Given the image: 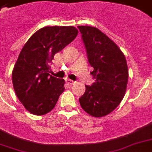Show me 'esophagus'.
<instances>
[{"label": "esophagus", "instance_id": "1", "mask_svg": "<svg viewBox=\"0 0 152 152\" xmlns=\"http://www.w3.org/2000/svg\"><path fill=\"white\" fill-rule=\"evenodd\" d=\"M66 83L69 86H72V85H73L74 84V81L71 80H66Z\"/></svg>", "mask_w": 152, "mask_h": 152}]
</instances>
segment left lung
I'll list each match as a JSON object with an SVG mask.
<instances>
[{
	"label": "left lung",
	"instance_id": "obj_1",
	"mask_svg": "<svg viewBox=\"0 0 152 152\" xmlns=\"http://www.w3.org/2000/svg\"><path fill=\"white\" fill-rule=\"evenodd\" d=\"M85 46L88 61L93 67L91 74L95 79L91 86L85 85L79 99L86 113L95 118L107 115L125 96L129 69L124 53L108 36L96 27L78 26Z\"/></svg>",
	"mask_w": 152,
	"mask_h": 152
}]
</instances>
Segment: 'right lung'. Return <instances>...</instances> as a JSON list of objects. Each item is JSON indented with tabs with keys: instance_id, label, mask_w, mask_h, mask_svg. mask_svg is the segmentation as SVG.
I'll return each instance as SVG.
<instances>
[{
	"instance_id": "right-lung-1",
	"label": "right lung",
	"mask_w": 152,
	"mask_h": 152,
	"mask_svg": "<svg viewBox=\"0 0 152 152\" xmlns=\"http://www.w3.org/2000/svg\"><path fill=\"white\" fill-rule=\"evenodd\" d=\"M78 30L72 26L42 27L32 34L20 53L12 79L15 95L25 109L44 115L54 108L64 91V80L50 75L55 53L73 41Z\"/></svg>"
}]
</instances>
